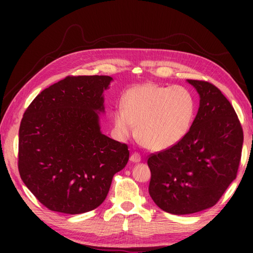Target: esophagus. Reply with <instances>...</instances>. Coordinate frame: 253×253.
Segmentation results:
<instances>
[{"instance_id":"obj_1","label":"esophagus","mask_w":253,"mask_h":253,"mask_svg":"<svg viewBox=\"0 0 253 253\" xmlns=\"http://www.w3.org/2000/svg\"><path fill=\"white\" fill-rule=\"evenodd\" d=\"M130 161H131L132 163H138V162H140V161H141L140 154H139L138 152H133V153L130 155Z\"/></svg>"}]
</instances>
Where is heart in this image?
Returning a JSON list of instances; mask_svg holds the SVG:
<instances>
[{
  "label": "heart",
  "mask_w": 253,
  "mask_h": 253,
  "mask_svg": "<svg viewBox=\"0 0 253 253\" xmlns=\"http://www.w3.org/2000/svg\"><path fill=\"white\" fill-rule=\"evenodd\" d=\"M195 113L196 100L185 87L139 84L123 95L122 109L113 114V125L122 140L129 138L137 126L143 146L159 151L175 146L186 136Z\"/></svg>",
  "instance_id": "obj_1"
}]
</instances>
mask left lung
<instances>
[{
  "instance_id": "obj_1",
  "label": "left lung",
  "mask_w": 253,
  "mask_h": 253,
  "mask_svg": "<svg viewBox=\"0 0 253 253\" xmlns=\"http://www.w3.org/2000/svg\"><path fill=\"white\" fill-rule=\"evenodd\" d=\"M200 95L190 129L175 146L149 155V193L163 211L184 215L218 202L236 176L244 131L233 105L215 85L188 79Z\"/></svg>"
}]
</instances>
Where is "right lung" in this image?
<instances>
[{"label":"right lung","mask_w":253,"mask_h":253,"mask_svg":"<svg viewBox=\"0 0 253 253\" xmlns=\"http://www.w3.org/2000/svg\"><path fill=\"white\" fill-rule=\"evenodd\" d=\"M110 76H67L38 94L19 127L18 170L51 211L80 214L105 200L129 151L100 130Z\"/></svg>","instance_id":"obj_1"}]
</instances>
